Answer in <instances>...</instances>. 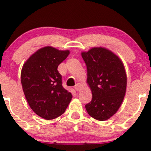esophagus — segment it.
I'll list each match as a JSON object with an SVG mask.
<instances>
[{
	"mask_svg": "<svg viewBox=\"0 0 151 151\" xmlns=\"http://www.w3.org/2000/svg\"><path fill=\"white\" fill-rule=\"evenodd\" d=\"M81 87V83H78V84H76V86H75V90H76V91H79Z\"/></svg>",
	"mask_w": 151,
	"mask_h": 151,
	"instance_id": "1",
	"label": "esophagus"
}]
</instances>
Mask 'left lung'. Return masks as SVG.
Returning a JSON list of instances; mask_svg holds the SVG:
<instances>
[{
  "label": "left lung",
  "instance_id": "1",
  "mask_svg": "<svg viewBox=\"0 0 151 151\" xmlns=\"http://www.w3.org/2000/svg\"><path fill=\"white\" fill-rule=\"evenodd\" d=\"M81 56L87 65V82L93 94L86 110L95 119H108L117 112L125 96L127 76L124 64L114 53L102 47L83 52Z\"/></svg>",
  "mask_w": 151,
  "mask_h": 151
}]
</instances>
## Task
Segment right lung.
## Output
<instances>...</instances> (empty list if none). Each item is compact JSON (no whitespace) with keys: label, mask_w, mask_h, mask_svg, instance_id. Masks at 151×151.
<instances>
[{"label":"right lung","mask_w":151,"mask_h":151,"mask_svg":"<svg viewBox=\"0 0 151 151\" xmlns=\"http://www.w3.org/2000/svg\"><path fill=\"white\" fill-rule=\"evenodd\" d=\"M70 54L69 50L52 47L40 49L28 58L21 70L24 93L31 109L44 119H54L65 112L71 93L62 86L58 67Z\"/></svg>","instance_id":"obj_1"}]
</instances>
